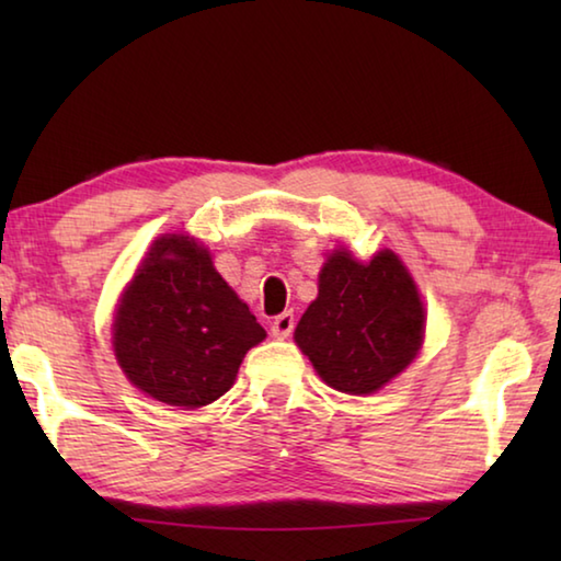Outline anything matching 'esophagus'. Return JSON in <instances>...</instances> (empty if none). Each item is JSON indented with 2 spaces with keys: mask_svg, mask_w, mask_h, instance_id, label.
Returning <instances> with one entry per match:
<instances>
[{
  "mask_svg": "<svg viewBox=\"0 0 561 561\" xmlns=\"http://www.w3.org/2000/svg\"><path fill=\"white\" fill-rule=\"evenodd\" d=\"M294 331V314L291 311H282L279 317H274L272 321V336L274 339H289Z\"/></svg>",
  "mask_w": 561,
  "mask_h": 561,
  "instance_id": "esophagus-1",
  "label": "esophagus"
}]
</instances>
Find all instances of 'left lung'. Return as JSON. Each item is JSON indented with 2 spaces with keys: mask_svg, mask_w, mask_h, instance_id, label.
<instances>
[{
  "mask_svg": "<svg viewBox=\"0 0 561 561\" xmlns=\"http://www.w3.org/2000/svg\"><path fill=\"white\" fill-rule=\"evenodd\" d=\"M423 331L421 297L393 252L376 254L368 264L334 252L294 341L331 388L364 396L411 364Z\"/></svg>",
  "mask_w": 561,
  "mask_h": 561,
  "instance_id": "left-lung-1",
  "label": "left lung"
}]
</instances>
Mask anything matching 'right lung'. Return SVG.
<instances>
[{
    "label": "right lung",
    "mask_w": 561,
    "mask_h": 561,
    "mask_svg": "<svg viewBox=\"0 0 561 561\" xmlns=\"http://www.w3.org/2000/svg\"><path fill=\"white\" fill-rule=\"evenodd\" d=\"M267 336L187 237H163L123 294L113 348L133 386L201 408L230 391L242 358Z\"/></svg>",
    "instance_id": "obj_1"
}]
</instances>
